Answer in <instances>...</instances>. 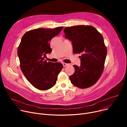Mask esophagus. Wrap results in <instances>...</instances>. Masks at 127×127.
Here are the masks:
<instances>
[{
	"mask_svg": "<svg viewBox=\"0 0 127 127\" xmlns=\"http://www.w3.org/2000/svg\"><path fill=\"white\" fill-rule=\"evenodd\" d=\"M62 64H63V65L64 67H65V66H67L68 65V64L65 63H63Z\"/></svg>",
	"mask_w": 127,
	"mask_h": 127,
	"instance_id": "obj_1",
	"label": "esophagus"
}]
</instances>
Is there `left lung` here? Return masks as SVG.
<instances>
[{"mask_svg": "<svg viewBox=\"0 0 127 127\" xmlns=\"http://www.w3.org/2000/svg\"><path fill=\"white\" fill-rule=\"evenodd\" d=\"M64 32L65 38L71 42L74 53L81 54L80 66H73L75 72L69 77L71 83L80 89L91 87L97 82L104 69L107 49L103 38L91 26L66 27Z\"/></svg>", "mask_w": 127, "mask_h": 127, "instance_id": "left-lung-1", "label": "left lung"}]
</instances>
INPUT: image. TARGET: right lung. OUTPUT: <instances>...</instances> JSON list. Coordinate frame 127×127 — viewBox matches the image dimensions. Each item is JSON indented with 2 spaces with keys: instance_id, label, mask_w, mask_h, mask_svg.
Wrapping results in <instances>:
<instances>
[{
  "instance_id": "add662e5",
  "label": "right lung",
  "mask_w": 127,
  "mask_h": 127,
  "mask_svg": "<svg viewBox=\"0 0 127 127\" xmlns=\"http://www.w3.org/2000/svg\"><path fill=\"white\" fill-rule=\"evenodd\" d=\"M38 28L26 32L18 47L17 54L22 71L34 88L42 91L54 86L58 74L63 67L62 63L47 62L46 54L52 49L50 42L63 29Z\"/></svg>"
}]
</instances>
